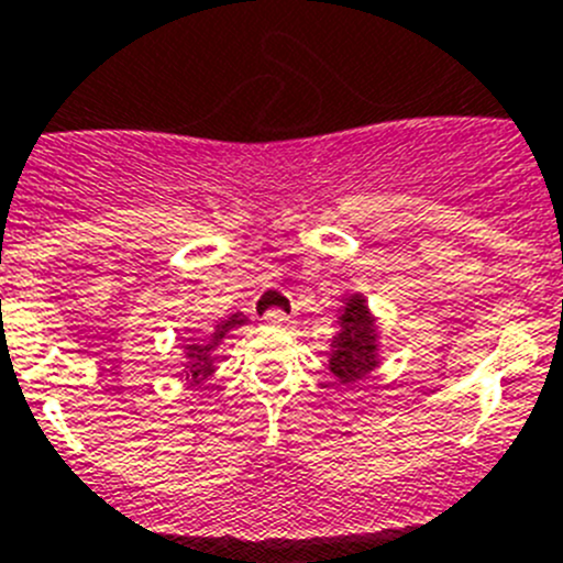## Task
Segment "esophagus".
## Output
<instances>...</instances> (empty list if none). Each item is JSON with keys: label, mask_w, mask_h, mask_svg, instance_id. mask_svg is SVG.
<instances>
[{"label": "esophagus", "mask_w": 563, "mask_h": 563, "mask_svg": "<svg viewBox=\"0 0 563 563\" xmlns=\"http://www.w3.org/2000/svg\"><path fill=\"white\" fill-rule=\"evenodd\" d=\"M265 321L271 327H287V324H290V316H287V312H282V310H271V312H265Z\"/></svg>", "instance_id": "obj_1"}]
</instances>
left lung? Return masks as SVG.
Here are the masks:
<instances>
[{"instance_id": "left-lung-1", "label": "left lung", "mask_w": 563, "mask_h": 563, "mask_svg": "<svg viewBox=\"0 0 563 563\" xmlns=\"http://www.w3.org/2000/svg\"><path fill=\"white\" fill-rule=\"evenodd\" d=\"M380 327L363 292H350L338 312V332L327 355L330 375L343 386L361 383L380 366Z\"/></svg>"}]
</instances>
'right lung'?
Here are the masks:
<instances>
[{
	"label": "right lung",
	"instance_id": "obj_1",
	"mask_svg": "<svg viewBox=\"0 0 563 563\" xmlns=\"http://www.w3.org/2000/svg\"><path fill=\"white\" fill-rule=\"evenodd\" d=\"M247 324V316L242 312H233L231 318L220 321L208 335L200 338H183V361H180V380L188 386H200L202 380L217 372V350L222 346V341L228 338V332L239 330V327Z\"/></svg>",
	"mask_w": 563,
	"mask_h": 563
}]
</instances>
